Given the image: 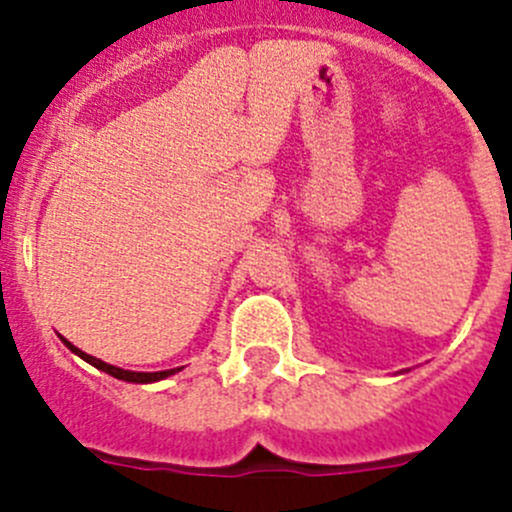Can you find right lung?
Returning a JSON list of instances; mask_svg holds the SVG:
<instances>
[{
	"label": "right lung",
	"instance_id": "right-lung-1",
	"mask_svg": "<svg viewBox=\"0 0 512 512\" xmlns=\"http://www.w3.org/2000/svg\"><path fill=\"white\" fill-rule=\"evenodd\" d=\"M63 343L74 351V354H79L81 359L89 361L92 366H97V369H102V372H107L110 377L115 379H122V382H138V384H148V382H158V379H164V377H171L174 372H179V369H169V372H125V369H120V366H112V364H104V361L94 359V356L84 354V351H79L76 346H71L66 338H63Z\"/></svg>",
	"mask_w": 512,
	"mask_h": 512
}]
</instances>
